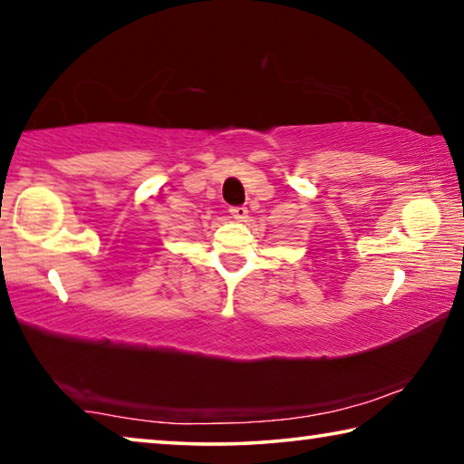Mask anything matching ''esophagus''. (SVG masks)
<instances>
[{
  "instance_id": "esophagus-1",
  "label": "esophagus",
  "mask_w": 464,
  "mask_h": 464,
  "mask_svg": "<svg viewBox=\"0 0 464 464\" xmlns=\"http://www.w3.org/2000/svg\"><path fill=\"white\" fill-rule=\"evenodd\" d=\"M229 213L233 218H237V221H243V218H247V207H231Z\"/></svg>"
}]
</instances>
